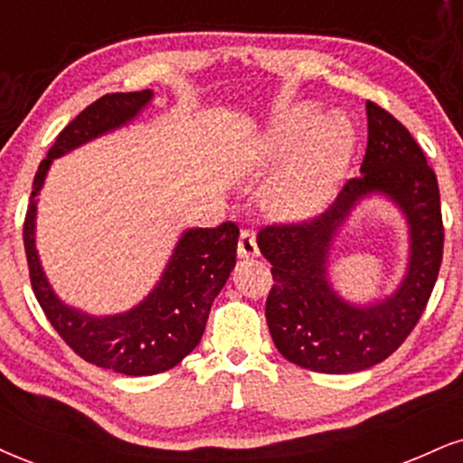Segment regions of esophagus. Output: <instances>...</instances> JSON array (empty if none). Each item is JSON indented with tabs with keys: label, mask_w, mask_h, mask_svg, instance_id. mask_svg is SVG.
I'll list each match as a JSON object with an SVG mask.
<instances>
[{
	"label": "esophagus",
	"mask_w": 463,
	"mask_h": 463,
	"mask_svg": "<svg viewBox=\"0 0 463 463\" xmlns=\"http://www.w3.org/2000/svg\"><path fill=\"white\" fill-rule=\"evenodd\" d=\"M238 253H241V258H255V255H260L258 236H255L253 230H242V232H241V242H238Z\"/></svg>",
	"instance_id": "obj_1"
}]
</instances>
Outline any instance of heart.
Returning <instances> with one entry per match:
<instances>
[{
	"instance_id": "heart-1",
	"label": "heart",
	"mask_w": 463,
	"mask_h": 463,
	"mask_svg": "<svg viewBox=\"0 0 463 463\" xmlns=\"http://www.w3.org/2000/svg\"><path fill=\"white\" fill-rule=\"evenodd\" d=\"M313 105H296L275 119L258 147L261 161L289 156L301 137L310 135L298 147L288 171L272 188V208L288 216H300L316 210L328 195L335 180L350 156L352 128L344 118L319 119Z\"/></svg>"
}]
</instances>
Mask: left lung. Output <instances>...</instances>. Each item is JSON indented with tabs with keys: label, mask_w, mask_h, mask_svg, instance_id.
I'll return each instance as SVG.
<instances>
[{
	"label": "left lung",
	"mask_w": 463,
	"mask_h": 463,
	"mask_svg": "<svg viewBox=\"0 0 463 463\" xmlns=\"http://www.w3.org/2000/svg\"><path fill=\"white\" fill-rule=\"evenodd\" d=\"M367 128L361 175L347 180L324 213L272 222L258 233L275 281L266 298L272 341L289 363L319 373H354L386 361L419 324L442 264L440 191L423 150L399 119L371 100ZM369 192H384L407 214L411 264L395 295L354 307L326 281L327 250L340 222Z\"/></svg>",
	"instance_id": "1"
}]
</instances>
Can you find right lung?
Listing matches in <instances>:
<instances>
[{"label":"right lung","instance_id":"1","mask_svg":"<svg viewBox=\"0 0 463 463\" xmlns=\"http://www.w3.org/2000/svg\"><path fill=\"white\" fill-rule=\"evenodd\" d=\"M152 99L144 92L105 94L85 107L57 135L33 175L30 205L23 222L27 266L38 305L57 335L83 361L124 375H154L175 367L202 339L210 307L236 266L238 225L227 221L219 227H197L182 233L167 270L152 294L135 309L119 316L92 317L66 307L51 289L33 244L36 195L53 158L74 150L85 141L122 127Z\"/></svg>","mask_w":463,"mask_h":463}]
</instances>
